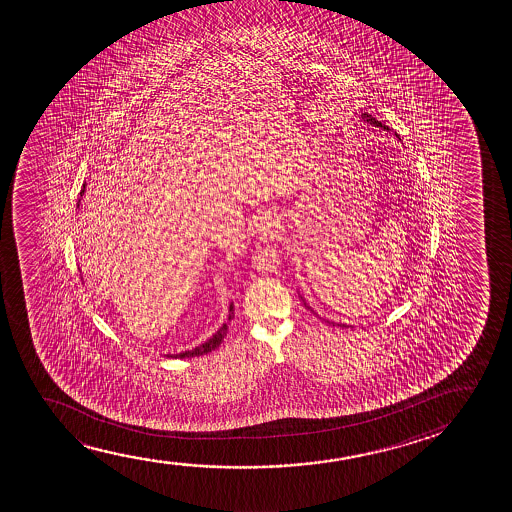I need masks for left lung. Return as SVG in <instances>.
<instances>
[{
    "label": "left lung",
    "instance_id": "obj_1",
    "mask_svg": "<svg viewBox=\"0 0 512 512\" xmlns=\"http://www.w3.org/2000/svg\"><path fill=\"white\" fill-rule=\"evenodd\" d=\"M360 119L365 120V122H369V124H372V126L381 127V129H386V131H393V129H390V127L385 126V124H383V122H379V120L376 119V117H372L371 113L360 112ZM393 134H395V136H397V138H399V140H400L399 134L395 133V131H393ZM301 299H302V297H301ZM302 302H304V306H306V308H308L309 311H311V313H315V311H313V308H311V306H309L308 302L304 301V299H302ZM315 315H316V313H315ZM320 318H322V316H320ZM325 322L332 323V325H337V327H348V325H346V323H334V322H329V320H325Z\"/></svg>",
    "mask_w": 512,
    "mask_h": 512
}]
</instances>
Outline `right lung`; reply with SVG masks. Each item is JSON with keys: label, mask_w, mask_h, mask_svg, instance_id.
Listing matches in <instances>:
<instances>
[{"label": "right lung", "mask_w": 512, "mask_h": 512, "mask_svg": "<svg viewBox=\"0 0 512 512\" xmlns=\"http://www.w3.org/2000/svg\"><path fill=\"white\" fill-rule=\"evenodd\" d=\"M85 192V183L84 189L80 192V196ZM80 206V201L77 203V208ZM232 316H234V304H229V320L227 323H224L220 329L210 337V339H206L203 344H199L196 348H192V350L182 351V353H176V355H168V357L173 358H190V357H199V355H206V353H210V351L215 350L220 346V343L224 341V337L227 336V330H229V323H231Z\"/></svg>", "instance_id": "add662e5"}]
</instances>
